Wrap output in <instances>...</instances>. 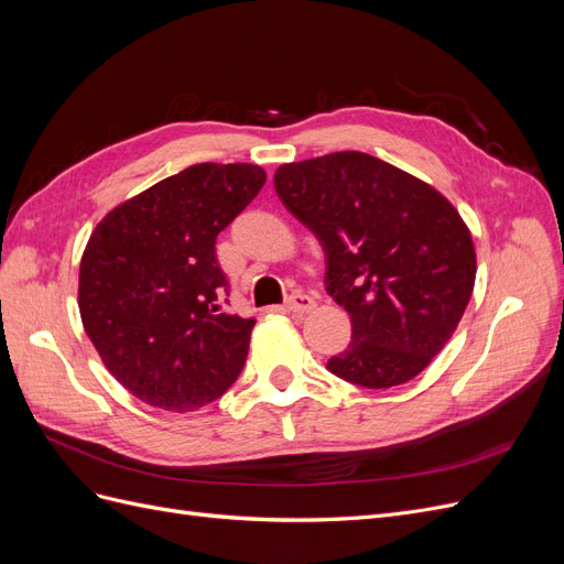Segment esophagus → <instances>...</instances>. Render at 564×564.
Instances as JSON below:
<instances>
[{
	"label": "esophagus",
	"instance_id": "1",
	"mask_svg": "<svg viewBox=\"0 0 564 564\" xmlns=\"http://www.w3.org/2000/svg\"><path fill=\"white\" fill-rule=\"evenodd\" d=\"M284 305H286L289 313H311L315 308V301L311 296H305V294H294V296L286 299Z\"/></svg>",
	"mask_w": 564,
	"mask_h": 564
}]
</instances>
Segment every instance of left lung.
<instances>
[{
    "mask_svg": "<svg viewBox=\"0 0 564 564\" xmlns=\"http://www.w3.org/2000/svg\"><path fill=\"white\" fill-rule=\"evenodd\" d=\"M275 191L319 240L327 292L352 322V340L327 369L373 390L419 377L475 286V245L454 204L357 150L282 164Z\"/></svg>",
    "mask_w": 564,
    "mask_h": 564,
    "instance_id": "8db88e82",
    "label": "left lung"
}]
</instances>
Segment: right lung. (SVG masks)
Instances as JSON below:
<instances>
[{"instance_id": "obj_1", "label": "right lung", "mask_w": 564, "mask_h": 564, "mask_svg": "<svg viewBox=\"0 0 564 564\" xmlns=\"http://www.w3.org/2000/svg\"><path fill=\"white\" fill-rule=\"evenodd\" d=\"M263 183L259 164H193L117 204L94 228L79 263V315L133 398L193 412L240 377L256 319L220 303L228 282L216 237Z\"/></svg>"}]
</instances>
